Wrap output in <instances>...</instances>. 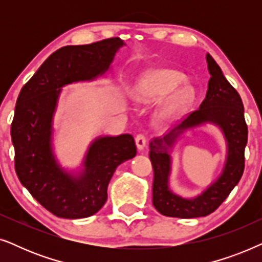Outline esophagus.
<instances>
[{"instance_id": "esophagus-1", "label": "esophagus", "mask_w": 262, "mask_h": 262, "mask_svg": "<svg viewBox=\"0 0 262 262\" xmlns=\"http://www.w3.org/2000/svg\"><path fill=\"white\" fill-rule=\"evenodd\" d=\"M136 144H137L138 150H143L146 145V138L143 134H138L136 136Z\"/></svg>"}]
</instances>
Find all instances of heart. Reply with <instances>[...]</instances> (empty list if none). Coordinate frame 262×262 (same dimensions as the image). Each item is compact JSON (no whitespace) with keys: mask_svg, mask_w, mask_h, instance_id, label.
Listing matches in <instances>:
<instances>
[{"mask_svg":"<svg viewBox=\"0 0 262 262\" xmlns=\"http://www.w3.org/2000/svg\"><path fill=\"white\" fill-rule=\"evenodd\" d=\"M185 77L174 70H155L145 75L136 92V100L141 103H151L163 100L173 93L164 103L159 113V120L167 121L180 113L194 98V91L189 85H184Z\"/></svg>","mask_w":262,"mask_h":262,"instance_id":"obj_1","label":"heart"}]
</instances>
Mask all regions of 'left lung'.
<instances>
[{"instance_id":"8db88e82","label":"left lung","mask_w":262,"mask_h":262,"mask_svg":"<svg viewBox=\"0 0 262 262\" xmlns=\"http://www.w3.org/2000/svg\"><path fill=\"white\" fill-rule=\"evenodd\" d=\"M210 71L206 98L196 111L188 114L174 130L150 141L149 157L154 168L152 204L167 217H205L216 211L228 198L245 170V148L248 141V127L241 96L224 77L221 68L209 53L206 55ZM210 121L218 124L228 142V157L224 173L205 192L193 200L181 199L167 187L170 172V148L174 139L187 128Z\"/></svg>"}]
</instances>
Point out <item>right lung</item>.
Wrapping results in <instances>:
<instances>
[{"mask_svg": "<svg viewBox=\"0 0 262 262\" xmlns=\"http://www.w3.org/2000/svg\"><path fill=\"white\" fill-rule=\"evenodd\" d=\"M123 45L120 38H108L60 48L42 63L16 100L10 130L16 175L32 196L57 217L76 220L98 212L106 203L116 168L137 154L131 135L100 137L89 146L83 173L75 178L57 164L51 145V120L60 88L106 73Z\"/></svg>", "mask_w": 262, "mask_h": 262, "instance_id": "obj_1", "label": "right lung"}]
</instances>
